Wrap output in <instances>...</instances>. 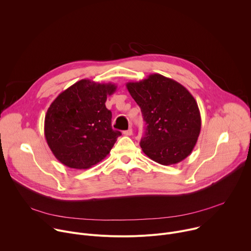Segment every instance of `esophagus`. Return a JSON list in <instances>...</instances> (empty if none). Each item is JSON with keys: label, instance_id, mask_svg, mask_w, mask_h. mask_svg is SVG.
<instances>
[{"label": "esophagus", "instance_id": "esophagus-1", "mask_svg": "<svg viewBox=\"0 0 251 251\" xmlns=\"http://www.w3.org/2000/svg\"><path fill=\"white\" fill-rule=\"evenodd\" d=\"M123 134H124V135H126V136H131V135L133 134V130H132V128H129L128 130L124 131V132H123Z\"/></svg>", "mask_w": 251, "mask_h": 251}]
</instances>
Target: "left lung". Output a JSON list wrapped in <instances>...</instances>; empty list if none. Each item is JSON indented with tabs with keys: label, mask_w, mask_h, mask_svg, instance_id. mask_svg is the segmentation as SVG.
Segmentation results:
<instances>
[{
	"label": "left lung",
	"mask_w": 251,
	"mask_h": 251,
	"mask_svg": "<svg viewBox=\"0 0 251 251\" xmlns=\"http://www.w3.org/2000/svg\"><path fill=\"white\" fill-rule=\"evenodd\" d=\"M126 86L146 122L140 142L143 152L164 166L186 159L197 144L201 126L194 96L182 84L158 74Z\"/></svg>",
	"instance_id": "1"
}]
</instances>
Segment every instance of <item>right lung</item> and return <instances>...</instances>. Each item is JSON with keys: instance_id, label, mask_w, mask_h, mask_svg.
I'll return each instance as SVG.
<instances>
[{"instance_id": "1", "label": "right lung", "mask_w": 251, "mask_h": 251, "mask_svg": "<svg viewBox=\"0 0 251 251\" xmlns=\"http://www.w3.org/2000/svg\"><path fill=\"white\" fill-rule=\"evenodd\" d=\"M116 88L81 79L53 100L45 118V136L60 163L88 169L110 153L121 132L112 129V113L105 102Z\"/></svg>"}]
</instances>
